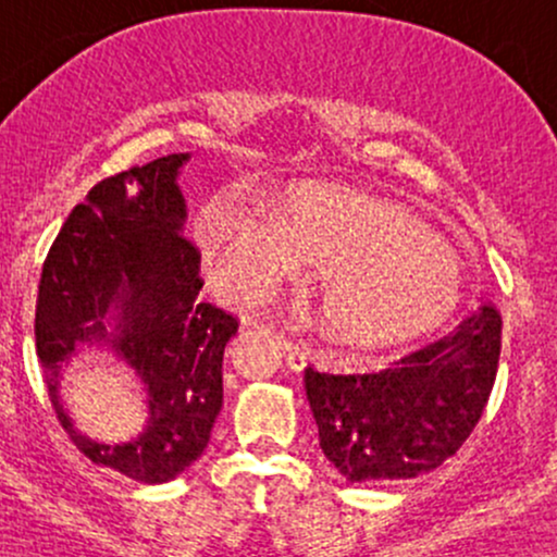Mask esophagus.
<instances>
[{
  "label": "esophagus",
  "instance_id": "obj_1",
  "mask_svg": "<svg viewBox=\"0 0 557 557\" xmlns=\"http://www.w3.org/2000/svg\"><path fill=\"white\" fill-rule=\"evenodd\" d=\"M285 345V359H287V367L293 369V372H304L306 363H309V348H306L304 343H293V341H283Z\"/></svg>",
  "mask_w": 557,
  "mask_h": 557
}]
</instances>
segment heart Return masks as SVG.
Here are the masks:
<instances>
[{
    "label": "heart",
    "instance_id": "1",
    "mask_svg": "<svg viewBox=\"0 0 557 557\" xmlns=\"http://www.w3.org/2000/svg\"><path fill=\"white\" fill-rule=\"evenodd\" d=\"M196 238L233 304H257L298 264L314 270L319 327L354 350L411 341L461 296L456 253L424 222L343 185H293L274 214L216 194L198 212Z\"/></svg>",
    "mask_w": 557,
    "mask_h": 557
}]
</instances>
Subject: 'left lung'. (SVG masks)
Wrapping results in <instances>:
<instances>
[{
    "instance_id": "obj_1",
    "label": "left lung",
    "mask_w": 557,
    "mask_h": 557,
    "mask_svg": "<svg viewBox=\"0 0 557 557\" xmlns=\"http://www.w3.org/2000/svg\"><path fill=\"white\" fill-rule=\"evenodd\" d=\"M500 311L479 306L453 335L372 374L306 369L319 447L348 482H398L437 469L487 406L500 361Z\"/></svg>"
}]
</instances>
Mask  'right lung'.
<instances>
[{"label": "right lung", "instance_id": "add662e5", "mask_svg": "<svg viewBox=\"0 0 557 557\" xmlns=\"http://www.w3.org/2000/svg\"><path fill=\"white\" fill-rule=\"evenodd\" d=\"M170 154L107 177L62 225L41 270L36 354L57 419L94 463L146 484L183 474L209 445L222 408V356L238 319L198 298L201 253L185 240L188 207ZM112 349L147 389V426L120 446L72 426L61 367L83 347Z\"/></svg>", "mask_w": 557, "mask_h": 557}]
</instances>
